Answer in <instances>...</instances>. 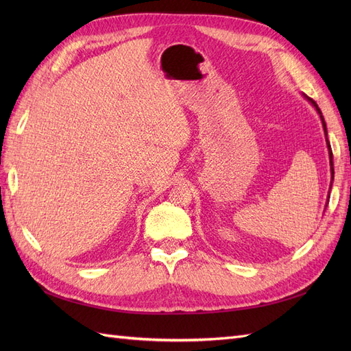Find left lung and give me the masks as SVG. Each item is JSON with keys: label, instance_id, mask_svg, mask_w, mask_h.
I'll return each instance as SVG.
<instances>
[{"label": "left lung", "instance_id": "left-lung-1", "mask_svg": "<svg viewBox=\"0 0 351 351\" xmlns=\"http://www.w3.org/2000/svg\"><path fill=\"white\" fill-rule=\"evenodd\" d=\"M304 98L309 101L313 107H315V110L317 111V114H319V117H321V121H322V127H324V133H325V137H326V147H328V155H329V165H331V186H329V190H331V187H332V180H334V162H332V151H331V145H329V141H328V132H326V123H325V120H324V115H322V112H321V110H319V107H317V104L312 99V98H309V97H306L304 95ZM329 197V196H328ZM326 202H329V200H326Z\"/></svg>", "mask_w": 351, "mask_h": 351}]
</instances>
